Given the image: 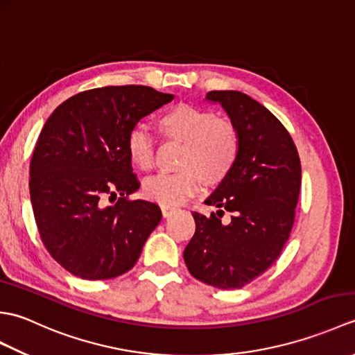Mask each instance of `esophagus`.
<instances>
[{
  "mask_svg": "<svg viewBox=\"0 0 355 355\" xmlns=\"http://www.w3.org/2000/svg\"><path fill=\"white\" fill-rule=\"evenodd\" d=\"M173 207H171V206H164V205H162V214H163V216H169L172 212H173Z\"/></svg>",
  "mask_w": 355,
  "mask_h": 355,
  "instance_id": "1",
  "label": "esophagus"
}]
</instances>
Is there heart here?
<instances>
[{
	"instance_id": "obj_1",
	"label": "heart",
	"mask_w": 355,
	"mask_h": 355,
	"mask_svg": "<svg viewBox=\"0 0 355 355\" xmlns=\"http://www.w3.org/2000/svg\"><path fill=\"white\" fill-rule=\"evenodd\" d=\"M163 137L182 141L178 171L148 180L143 192L164 206H177L198 191L201 180L221 184L235 169L241 153V137L235 123L215 112L177 103L157 117ZM126 154L131 164L148 172L154 166V140L145 126L135 125L126 135Z\"/></svg>"
}]
</instances>
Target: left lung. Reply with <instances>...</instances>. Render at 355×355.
I'll list each match as a JSON object with an SVG mask.
<instances>
[{
  "instance_id": "1",
  "label": "left lung",
  "mask_w": 355,
  "mask_h": 355,
  "mask_svg": "<svg viewBox=\"0 0 355 355\" xmlns=\"http://www.w3.org/2000/svg\"><path fill=\"white\" fill-rule=\"evenodd\" d=\"M239 131L241 153L227 180L205 201L220 210L192 212L195 233L184 248L191 275L216 288L250 284L268 270L290 238L302 171L296 145L277 117L239 92H209ZM231 214V221L222 216Z\"/></svg>"
}]
</instances>
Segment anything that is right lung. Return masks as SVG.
Listing matches in <instances>:
<instances>
[{
    "instance_id": "add662e5",
    "label": "right lung",
    "mask_w": 355,
    "mask_h": 355,
    "mask_svg": "<svg viewBox=\"0 0 355 355\" xmlns=\"http://www.w3.org/2000/svg\"><path fill=\"white\" fill-rule=\"evenodd\" d=\"M172 99L145 85L93 88L45 122L30 162V200L44 247L71 275L102 281L126 273L160 223L158 205L130 198L140 182L125 141L141 117Z\"/></svg>"
}]
</instances>
